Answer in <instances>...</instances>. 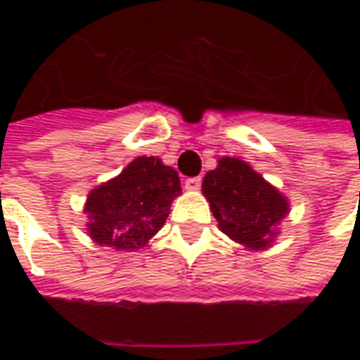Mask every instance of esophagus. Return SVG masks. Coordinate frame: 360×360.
I'll use <instances>...</instances> for the list:
<instances>
[{"label":"esophagus","instance_id":"1","mask_svg":"<svg viewBox=\"0 0 360 360\" xmlns=\"http://www.w3.org/2000/svg\"><path fill=\"white\" fill-rule=\"evenodd\" d=\"M200 183H202L200 177H191V179L185 181V188H187V191H198V188H200Z\"/></svg>","mask_w":360,"mask_h":360}]
</instances>
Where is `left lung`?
I'll use <instances>...</instances> for the list:
<instances>
[{"label": "left lung", "instance_id": "1", "mask_svg": "<svg viewBox=\"0 0 360 360\" xmlns=\"http://www.w3.org/2000/svg\"><path fill=\"white\" fill-rule=\"evenodd\" d=\"M202 193L221 233L249 250L270 249L289 214L287 196L239 158H219L204 175Z\"/></svg>", "mask_w": 360, "mask_h": 360}]
</instances>
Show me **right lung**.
Here are the masks:
<instances>
[{
  "mask_svg": "<svg viewBox=\"0 0 360 360\" xmlns=\"http://www.w3.org/2000/svg\"><path fill=\"white\" fill-rule=\"evenodd\" d=\"M181 195L177 172L156 156H139L113 179L89 193L86 231L100 247L134 250L146 247L164 227L173 198Z\"/></svg>",
  "mask_w": 360,
  "mask_h": 360,
  "instance_id": "1",
  "label": "right lung"
}]
</instances>
